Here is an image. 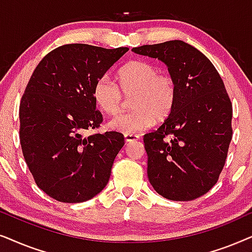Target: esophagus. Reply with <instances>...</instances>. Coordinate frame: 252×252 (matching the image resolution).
Here are the masks:
<instances>
[{"mask_svg":"<svg viewBox=\"0 0 252 252\" xmlns=\"http://www.w3.org/2000/svg\"><path fill=\"white\" fill-rule=\"evenodd\" d=\"M124 138H126V143H130V142H135V140H138L139 136H137V135H124Z\"/></svg>","mask_w":252,"mask_h":252,"instance_id":"34e87169","label":"esophagus"}]
</instances>
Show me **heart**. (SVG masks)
<instances>
[{"instance_id":"obj_1","label":"heart","mask_w":252,"mask_h":252,"mask_svg":"<svg viewBox=\"0 0 252 252\" xmlns=\"http://www.w3.org/2000/svg\"><path fill=\"white\" fill-rule=\"evenodd\" d=\"M92 95L96 106L108 115H116L122 108L123 96H131L129 106L132 110L116 116L108 126L124 135H135L173 113L177 84L173 76L159 72L153 63L136 60L117 71L116 84L108 77H100L93 85Z\"/></svg>"}]
</instances>
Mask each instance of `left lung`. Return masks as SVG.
Returning a JSON list of instances; mask_svg holds the SVG:
<instances>
[{
	"label": "left lung",
	"mask_w": 252,
	"mask_h": 252,
	"mask_svg": "<svg viewBox=\"0 0 252 252\" xmlns=\"http://www.w3.org/2000/svg\"><path fill=\"white\" fill-rule=\"evenodd\" d=\"M132 52L162 61L177 84L173 113L144 135L150 183L167 199L198 198L219 180L233 135V107L222 79L202 52L181 40Z\"/></svg>",
	"instance_id": "obj_1"
}]
</instances>
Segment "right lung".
Segmentation results:
<instances>
[{
	"mask_svg": "<svg viewBox=\"0 0 252 252\" xmlns=\"http://www.w3.org/2000/svg\"><path fill=\"white\" fill-rule=\"evenodd\" d=\"M70 43L47 54L33 71L19 106V138L36 186L62 203L93 198L108 183L122 133L98 129L94 83L128 52Z\"/></svg>",
	"mask_w": 252,
	"mask_h": 252,
	"instance_id": "1",
	"label": "right lung"
}]
</instances>
